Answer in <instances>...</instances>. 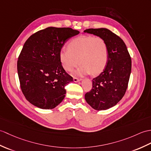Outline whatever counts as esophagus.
<instances>
[{"label":"esophagus","instance_id":"obj_1","mask_svg":"<svg viewBox=\"0 0 151 151\" xmlns=\"http://www.w3.org/2000/svg\"><path fill=\"white\" fill-rule=\"evenodd\" d=\"M81 78H76V77H74V78H73V81H74L75 82H78L79 81H81Z\"/></svg>","mask_w":151,"mask_h":151}]
</instances>
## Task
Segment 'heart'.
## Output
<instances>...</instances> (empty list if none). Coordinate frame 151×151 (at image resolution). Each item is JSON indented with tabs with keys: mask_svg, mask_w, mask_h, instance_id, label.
<instances>
[{
	"mask_svg": "<svg viewBox=\"0 0 151 151\" xmlns=\"http://www.w3.org/2000/svg\"><path fill=\"white\" fill-rule=\"evenodd\" d=\"M108 57L107 45L99 37L75 38L68 44V49H62L59 52L60 62L66 71H73L80 61L82 64L76 74L80 75L101 73L106 67Z\"/></svg>",
	"mask_w": 151,
	"mask_h": 151,
	"instance_id": "heart-1",
	"label": "heart"
}]
</instances>
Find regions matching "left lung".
Returning a JSON list of instances; mask_svg holds the SVG:
<instances>
[{
	"instance_id": "8db88e82",
	"label": "left lung",
	"mask_w": 151,
	"mask_h": 151,
	"mask_svg": "<svg viewBox=\"0 0 151 151\" xmlns=\"http://www.w3.org/2000/svg\"><path fill=\"white\" fill-rule=\"evenodd\" d=\"M106 41L109 50L107 65L100 75L93 79V87L85 94L89 106L97 111L106 110L117 104L127 90L131 72V58L123 40L106 28L87 29Z\"/></svg>"
}]
</instances>
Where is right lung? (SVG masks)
I'll return each instance as SVG.
<instances>
[{"instance_id": "obj_1", "label": "right lung", "mask_w": 151, "mask_h": 151, "mask_svg": "<svg viewBox=\"0 0 151 151\" xmlns=\"http://www.w3.org/2000/svg\"><path fill=\"white\" fill-rule=\"evenodd\" d=\"M79 33L70 27H49L33 34L24 43L17 71L22 92L33 106L51 109L64 100L65 87L73 78L62 68L59 52Z\"/></svg>"}]
</instances>
